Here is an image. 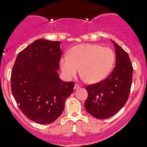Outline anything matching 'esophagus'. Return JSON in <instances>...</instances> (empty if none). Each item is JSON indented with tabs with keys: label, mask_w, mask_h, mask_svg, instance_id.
Here are the masks:
<instances>
[{
	"label": "esophagus",
	"mask_w": 147,
	"mask_h": 147,
	"mask_svg": "<svg viewBox=\"0 0 147 147\" xmlns=\"http://www.w3.org/2000/svg\"><path fill=\"white\" fill-rule=\"evenodd\" d=\"M80 87V86L79 84H75V87H74V89H75V90H78V89H79Z\"/></svg>",
	"instance_id": "obj_1"
}]
</instances>
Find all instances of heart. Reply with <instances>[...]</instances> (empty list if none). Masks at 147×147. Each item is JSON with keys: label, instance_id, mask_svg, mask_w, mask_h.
Masks as SVG:
<instances>
[{"label": "heart", "instance_id": "heart-1", "mask_svg": "<svg viewBox=\"0 0 147 147\" xmlns=\"http://www.w3.org/2000/svg\"><path fill=\"white\" fill-rule=\"evenodd\" d=\"M113 50L96 44H80L72 47L68 56L60 60V67L67 79L74 78L79 71L89 83L105 79L115 63Z\"/></svg>", "mask_w": 147, "mask_h": 147}]
</instances>
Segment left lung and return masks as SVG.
Wrapping results in <instances>:
<instances>
[{
    "label": "left lung",
    "mask_w": 147,
    "mask_h": 147,
    "mask_svg": "<svg viewBox=\"0 0 147 147\" xmlns=\"http://www.w3.org/2000/svg\"><path fill=\"white\" fill-rule=\"evenodd\" d=\"M116 65L104 80L86 86L88 97L84 107L89 114L100 119L117 113L129 98L132 82L133 67L128 53L115 42Z\"/></svg>",
    "instance_id": "obj_1"
}]
</instances>
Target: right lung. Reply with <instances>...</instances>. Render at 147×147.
Segmentation results:
<instances>
[{"label": "right lung", "instance_id": "add662e5", "mask_svg": "<svg viewBox=\"0 0 147 147\" xmlns=\"http://www.w3.org/2000/svg\"><path fill=\"white\" fill-rule=\"evenodd\" d=\"M60 41L39 39L18 55L10 77L13 95L29 119L48 124L61 115L75 83L58 77L62 57ZM43 66L38 71L37 66Z\"/></svg>", "mask_w": 147, "mask_h": 147}]
</instances>
